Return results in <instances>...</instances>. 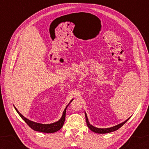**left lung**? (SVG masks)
I'll return each instance as SVG.
<instances>
[{
	"mask_svg": "<svg viewBox=\"0 0 149 149\" xmlns=\"http://www.w3.org/2000/svg\"><path fill=\"white\" fill-rule=\"evenodd\" d=\"M85 117H86V121L87 126H88L89 129L92 131H93V132L97 133V134H106V133L112 132H113V131L117 130L119 129V128H121L122 126H123V125L129 119V118L128 119H127L125 121L123 122V123H121L120 124L116 125V126H114V127H111V128H107V129H99V128H96L94 126H92V125H90L89 123L88 119V118H87V115L86 113H85Z\"/></svg>",
	"mask_w": 149,
	"mask_h": 149,
	"instance_id": "1",
	"label": "left lung"
}]
</instances>
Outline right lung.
Here are the masks:
<instances>
[{"label":"right lung","mask_w":149,"mask_h":149,"mask_svg":"<svg viewBox=\"0 0 149 149\" xmlns=\"http://www.w3.org/2000/svg\"><path fill=\"white\" fill-rule=\"evenodd\" d=\"M72 101L70 102H72ZM66 108L65 109V110H64L62 118H61L60 120H59L58 121L55 122V123H54L46 124V125L36 123V122H33V121L29 120V119H28L27 118L24 117V116H23L21 113H20L18 111V110H17V109L15 107V109L16 111L17 112V113H19L20 117L22 118L23 120H24L26 123H27L28 126L30 128H31L33 130H36V131H38V132H45V133H54V132H57V131H58V130H59L61 128L63 127L64 123H65V120Z\"/></svg>","instance_id":"right-lung-1"}]
</instances>
